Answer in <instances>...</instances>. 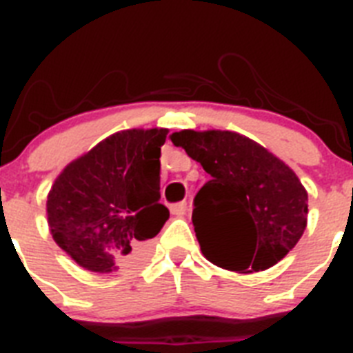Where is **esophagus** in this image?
Masks as SVG:
<instances>
[{
  "mask_svg": "<svg viewBox=\"0 0 353 353\" xmlns=\"http://www.w3.org/2000/svg\"><path fill=\"white\" fill-rule=\"evenodd\" d=\"M186 210H188V204H186L185 201H181V203L172 204V206H170L172 215H185Z\"/></svg>",
  "mask_w": 353,
  "mask_h": 353,
  "instance_id": "obj_1",
  "label": "esophagus"
}]
</instances>
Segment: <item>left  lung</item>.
Wrapping results in <instances>:
<instances>
[{
    "instance_id": "1",
    "label": "left lung",
    "mask_w": 353,
    "mask_h": 353,
    "mask_svg": "<svg viewBox=\"0 0 353 353\" xmlns=\"http://www.w3.org/2000/svg\"><path fill=\"white\" fill-rule=\"evenodd\" d=\"M212 179L194 197L201 251L219 268L256 272L278 263L307 226V192L285 163L230 131L170 136Z\"/></svg>"
}]
</instances>
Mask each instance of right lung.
Masks as SVG:
<instances>
[{
	"instance_id": "1",
	"label": "right lung",
	"mask_w": 353,
	"mask_h": 353,
	"mask_svg": "<svg viewBox=\"0 0 353 353\" xmlns=\"http://www.w3.org/2000/svg\"><path fill=\"white\" fill-rule=\"evenodd\" d=\"M167 129L109 136L55 179L46 201L53 241L79 265L117 271L140 260L168 219L159 204V156Z\"/></svg>"
}]
</instances>
